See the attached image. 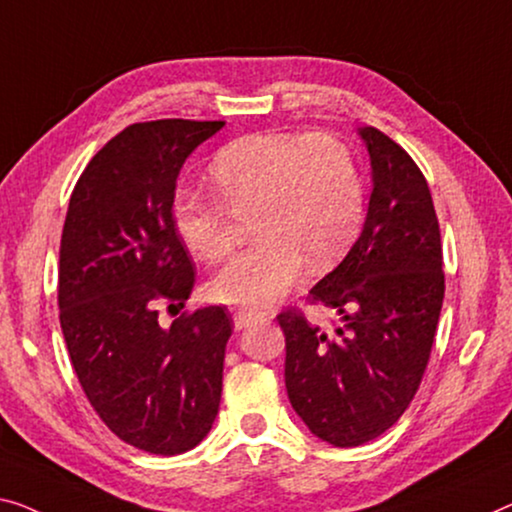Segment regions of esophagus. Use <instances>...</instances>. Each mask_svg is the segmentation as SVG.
Here are the masks:
<instances>
[{
	"instance_id": "34e87169",
	"label": "esophagus",
	"mask_w": 512,
	"mask_h": 512,
	"mask_svg": "<svg viewBox=\"0 0 512 512\" xmlns=\"http://www.w3.org/2000/svg\"><path fill=\"white\" fill-rule=\"evenodd\" d=\"M257 322H266V317L257 315V312H250V310H236L234 312V329L236 331L246 329V326L257 324Z\"/></svg>"
}]
</instances>
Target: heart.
<instances>
[{
    "label": "heart",
    "mask_w": 512,
    "mask_h": 512,
    "mask_svg": "<svg viewBox=\"0 0 512 512\" xmlns=\"http://www.w3.org/2000/svg\"><path fill=\"white\" fill-rule=\"evenodd\" d=\"M213 193L179 190L174 225L202 262L234 246L232 213H253L255 243L209 282L211 299L264 310L303 276L326 269L361 227L365 193L352 149L331 133L264 131L225 144L209 163Z\"/></svg>",
    "instance_id": "obj_1"
}]
</instances>
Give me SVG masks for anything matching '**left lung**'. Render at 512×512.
<instances>
[{"mask_svg":"<svg viewBox=\"0 0 512 512\" xmlns=\"http://www.w3.org/2000/svg\"><path fill=\"white\" fill-rule=\"evenodd\" d=\"M358 133L372 163L368 218L347 257L308 296L342 322L329 335L296 308L276 317L289 402L315 437L338 448L372 441L407 411L446 289L439 220L421 167L377 128Z\"/></svg>","mask_w":512,"mask_h":512,"instance_id":"1","label":"left lung"}]
</instances>
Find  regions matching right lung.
I'll return each mask as SVG.
<instances>
[{"instance_id":"1","label":"right lung","mask_w":512,"mask_h":512,"mask_svg":"<svg viewBox=\"0 0 512 512\" xmlns=\"http://www.w3.org/2000/svg\"><path fill=\"white\" fill-rule=\"evenodd\" d=\"M225 121L131 124L75 183L59 246V322L73 370L121 441L179 455L207 437L223 391L230 312H183L170 329L158 303L188 301L195 264L174 225L181 165Z\"/></svg>"}]
</instances>
